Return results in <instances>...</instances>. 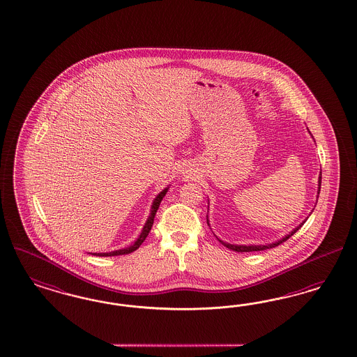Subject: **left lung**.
Instances as JSON below:
<instances>
[{
  "label": "left lung",
  "mask_w": 357,
  "mask_h": 357,
  "mask_svg": "<svg viewBox=\"0 0 357 357\" xmlns=\"http://www.w3.org/2000/svg\"><path fill=\"white\" fill-rule=\"evenodd\" d=\"M307 131H309V128H307ZM310 132V131H309ZM311 135V132H310ZM311 138H312V135H311ZM315 142V140H314ZM321 184H322V171L319 173V177H318V192H317V202H318V197H319V192H321ZM208 201V199H207ZM317 205V204H315ZM314 210V208H312ZM207 213H208V206H207ZM309 218V217H307ZM307 218L305 219L302 223H299L298 226L296 227V229H293V230L289 232L288 235H285L284 238H281V239H278L276 242L273 243H266V244H231V243L225 242V241H222V239H219L218 236L215 235V238L218 239L219 243H222L226 248H229L231 251H235V252H252V251H264V250H269V248H273V247H276L278 244H281L282 242H285V241H288L289 238L291 236V235H294L297 231L303 226V223L307 220ZM207 225H208V227H210V220H208V214L206 215Z\"/></svg>",
  "instance_id": "8db88e82"
}]
</instances>
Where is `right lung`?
Returning a JSON list of instances; mask_svg holds the SVG:
<instances>
[{
    "label": "right lung",
    "instance_id": "obj_1",
    "mask_svg": "<svg viewBox=\"0 0 357 357\" xmlns=\"http://www.w3.org/2000/svg\"><path fill=\"white\" fill-rule=\"evenodd\" d=\"M169 186H171V185H167V186L161 190L160 193L153 198L152 205H151L150 215H149V218L146 220V223H144V226H143V229L140 231V234H139V236L137 238V241H135V242L131 243L130 245H127L125 248H119V250H114V251H110V252H91V255L106 257V256L128 255V253L134 252L135 250H138L139 247L142 245V243L146 241L147 235L150 234L151 227H152V225H153V218H155V215H156V211H158V208L160 206L161 199H162V198L165 197V195H167V192H168Z\"/></svg>",
    "mask_w": 357,
    "mask_h": 357
}]
</instances>
